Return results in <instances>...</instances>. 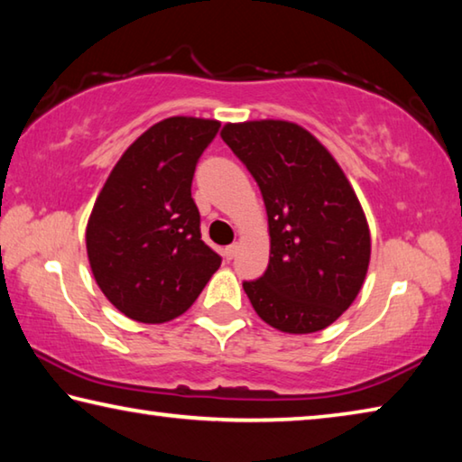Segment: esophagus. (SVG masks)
Listing matches in <instances>:
<instances>
[{"label":"esophagus","instance_id":"esophagus-1","mask_svg":"<svg viewBox=\"0 0 462 462\" xmlns=\"http://www.w3.org/2000/svg\"><path fill=\"white\" fill-rule=\"evenodd\" d=\"M236 253H238V245L226 246V248H224V259H226V261H232L234 256H236Z\"/></svg>","mask_w":462,"mask_h":462}]
</instances>
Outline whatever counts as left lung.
Returning <instances> with one entry per match:
<instances>
[{
  "mask_svg": "<svg viewBox=\"0 0 462 462\" xmlns=\"http://www.w3.org/2000/svg\"><path fill=\"white\" fill-rule=\"evenodd\" d=\"M220 136L254 177L269 217V267L242 283L250 303L281 332L324 330L350 308L369 269V224L353 185L293 122L226 124Z\"/></svg>",
  "mask_w": 462,
  "mask_h": 462,
  "instance_id": "left-lung-1",
  "label": "left lung"
}]
</instances>
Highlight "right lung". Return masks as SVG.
Masks as SVG:
<instances>
[{
  "mask_svg": "<svg viewBox=\"0 0 462 462\" xmlns=\"http://www.w3.org/2000/svg\"><path fill=\"white\" fill-rule=\"evenodd\" d=\"M217 120L173 116L120 156L85 232L97 285L136 322L162 324L193 306L222 259L199 232L191 181Z\"/></svg>",
  "mask_w": 462,
  "mask_h": 462,
  "instance_id": "1",
  "label": "right lung"
}]
</instances>
